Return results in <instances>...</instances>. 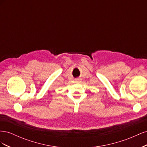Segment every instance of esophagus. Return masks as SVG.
I'll return each instance as SVG.
<instances>
[{"label": "esophagus", "instance_id": "34e87169", "mask_svg": "<svg viewBox=\"0 0 147 147\" xmlns=\"http://www.w3.org/2000/svg\"><path fill=\"white\" fill-rule=\"evenodd\" d=\"M78 81H80V79L78 78Z\"/></svg>", "mask_w": 147, "mask_h": 147}]
</instances>
